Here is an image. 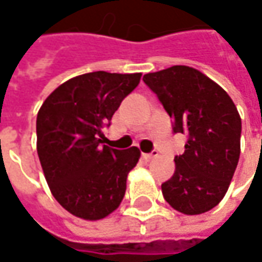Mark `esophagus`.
I'll list each match as a JSON object with an SVG mask.
<instances>
[{
	"label": "esophagus",
	"mask_w": 262,
	"mask_h": 262,
	"mask_svg": "<svg viewBox=\"0 0 262 262\" xmlns=\"http://www.w3.org/2000/svg\"><path fill=\"white\" fill-rule=\"evenodd\" d=\"M142 157L146 161H149V160H152L155 157H158V152H157V151H152L151 154H142Z\"/></svg>",
	"instance_id": "esophagus-1"
}]
</instances>
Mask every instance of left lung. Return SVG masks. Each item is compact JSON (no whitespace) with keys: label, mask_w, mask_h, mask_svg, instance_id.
Listing matches in <instances>:
<instances>
[{"label":"left lung","mask_w":262,"mask_h":262,"mask_svg":"<svg viewBox=\"0 0 262 262\" xmlns=\"http://www.w3.org/2000/svg\"><path fill=\"white\" fill-rule=\"evenodd\" d=\"M174 121L188 135L176 170L161 185L164 199L179 212H207L224 198L241 155L242 121L222 86L189 66H173L143 76Z\"/></svg>","instance_id":"left-lung-1"}]
</instances>
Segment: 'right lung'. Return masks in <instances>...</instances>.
<instances>
[{
  "instance_id": "right-lung-1",
  "label": "right lung",
  "mask_w": 262,
  "mask_h": 262,
  "mask_svg": "<svg viewBox=\"0 0 262 262\" xmlns=\"http://www.w3.org/2000/svg\"><path fill=\"white\" fill-rule=\"evenodd\" d=\"M141 76L107 72L76 76L58 86L38 111L36 149L43 176L57 202L79 219H105L123 201L127 174L141 151L102 146L99 138Z\"/></svg>"
}]
</instances>
